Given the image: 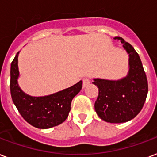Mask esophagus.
<instances>
[{
	"label": "esophagus",
	"mask_w": 157,
	"mask_h": 157,
	"mask_svg": "<svg viewBox=\"0 0 157 157\" xmlns=\"http://www.w3.org/2000/svg\"><path fill=\"white\" fill-rule=\"evenodd\" d=\"M82 81H83L84 87H86V86H88L89 84H90V78H89V77H84V78L82 79Z\"/></svg>",
	"instance_id": "34e87169"
}]
</instances>
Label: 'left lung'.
<instances>
[{"instance_id": "1", "label": "left lung", "mask_w": 157, "mask_h": 157, "mask_svg": "<svg viewBox=\"0 0 157 157\" xmlns=\"http://www.w3.org/2000/svg\"><path fill=\"white\" fill-rule=\"evenodd\" d=\"M115 39L121 40L129 54V74L120 81L94 79L93 84L98 88L94 109L105 121L123 123L140 112L146 101L148 84L139 54L122 37L116 36Z\"/></svg>"}]
</instances>
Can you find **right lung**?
<instances>
[{"instance_id": "right-lung-1", "label": "right lung", "mask_w": 157, "mask_h": 157, "mask_svg": "<svg viewBox=\"0 0 157 157\" xmlns=\"http://www.w3.org/2000/svg\"><path fill=\"white\" fill-rule=\"evenodd\" d=\"M11 63L10 94L13 103L23 118L33 126L49 129L59 125L68 117L72 98L82 88V81L63 90L44 97H33L21 90L18 85V56Z\"/></svg>"}]
</instances>
